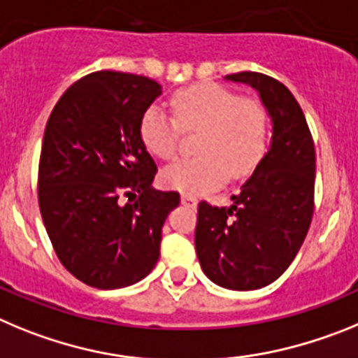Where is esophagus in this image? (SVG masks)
Masks as SVG:
<instances>
[{
  "mask_svg": "<svg viewBox=\"0 0 358 358\" xmlns=\"http://www.w3.org/2000/svg\"><path fill=\"white\" fill-rule=\"evenodd\" d=\"M182 203L183 205H187V207L196 208V205H198V199H196V196H192V194H182Z\"/></svg>",
  "mask_w": 358,
  "mask_h": 358,
  "instance_id": "34e87169",
  "label": "esophagus"
}]
</instances>
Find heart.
I'll use <instances>...</instances> for the list:
<instances>
[{"label":"heart","mask_w":358,"mask_h":358,"mask_svg":"<svg viewBox=\"0 0 358 358\" xmlns=\"http://www.w3.org/2000/svg\"><path fill=\"white\" fill-rule=\"evenodd\" d=\"M169 103L173 117L157 105L141 117L144 148L169 160L178 150L180 130H199V155L167 166L162 171L167 187L199 194L221 185L228 175L241 180L255 171L269 139V114L259 98H243L217 83H199L176 91Z\"/></svg>","instance_id":"b5f03b06"}]
</instances>
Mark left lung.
<instances>
[{"instance_id": "left-lung-1", "label": "left lung", "mask_w": 358, "mask_h": 358, "mask_svg": "<svg viewBox=\"0 0 358 358\" xmlns=\"http://www.w3.org/2000/svg\"><path fill=\"white\" fill-rule=\"evenodd\" d=\"M260 94L271 115V146L230 207L198 205L196 253L203 273L231 291L266 287L307 237L314 214L315 150L303 110L287 87L262 73L228 75Z\"/></svg>"}]
</instances>
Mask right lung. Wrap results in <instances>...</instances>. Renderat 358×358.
<instances>
[{
  "label": "right lung",
  "mask_w": 358,
  "mask_h": 358,
  "mask_svg": "<svg viewBox=\"0 0 358 358\" xmlns=\"http://www.w3.org/2000/svg\"><path fill=\"white\" fill-rule=\"evenodd\" d=\"M160 92L148 76L96 71L73 83L48 119L41 215L62 266L91 287H128L150 275L164 221L178 207V192L151 187L157 166L139 134Z\"/></svg>",
  "instance_id": "add662e5"
}]
</instances>
